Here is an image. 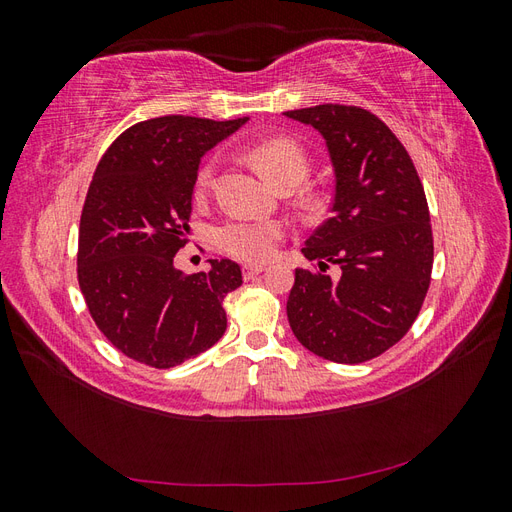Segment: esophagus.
I'll list each match as a JSON object with an SVG mask.
<instances>
[{
    "mask_svg": "<svg viewBox=\"0 0 512 512\" xmlns=\"http://www.w3.org/2000/svg\"><path fill=\"white\" fill-rule=\"evenodd\" d=\"M265 269H267L265 265H245V267H243V275L247 277V280H250V277H254V275L262 273Z\"/></svg>",
    "mask_w": 512,
    "mask_h": 512,
    "instance_id": "1",
    "label": "esophagus"
}]
</instances>
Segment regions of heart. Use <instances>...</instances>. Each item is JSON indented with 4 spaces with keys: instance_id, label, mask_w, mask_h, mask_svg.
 I'll list each match as a JSON object with an SVG mask.
<instances>
[{
    "instance_id": "b5f03b06",
    "label": "heart",
    "mask_w": 512,
    "mask_h": 512,
    "mask_svg": "<svg viewBox=\"0 0 512 512\" xmlns=\"http://www.w3.org/2000/svg\"><path fill=\"white\" fill-rule=\"evenodd\" d=\"M254 162L258 170L267 181L273 185L292 181L301 183L309 170V158L301 145H297L290 138H269L262 141L252 151ZM215 162H207L198 170L196 188L205 190L213 179ZM284 237V226L277 220H256V218H237L220 226L218 230V243L222 250L230 256L258 262L269 258L277 243Z\"/></svg>"
}]
</instances>
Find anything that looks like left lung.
I'll use <instances>...</instances> for the list:
<instances>
[{"instance_id": "left-lung-1", "label": "left lung", "mask_w": 512, "mask_h": 512, "mask_svg": "<svg viewBox=\"0 0 512 512\" xmlns=\"http://www.w3.org/2000/svg\"><path fill=\"white\" fill-rule=\"evenodd\" d=\"M284 115L322 134L335 175L331 218L301 250L320 271L294 269L290 329L322 359L365 363L410 331L425 301L433 237L423 183L406 147L365 108L318 104ZM329 264L340 267L337 281L323 273Z\"/></svg>"}]
</instances>
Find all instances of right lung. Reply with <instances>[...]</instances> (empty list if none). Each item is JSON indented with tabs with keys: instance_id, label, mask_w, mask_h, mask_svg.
Here are the masks:
<instances>
[{
	"instance_id": "add662e5",
	"label": "right lung",
	"mask_w": 512,
	"mask_h": 512,
	"mask_svg": "<svg viewBox=\"0 0 512 512\" xmlns=\"http://www.w3.org/2000/svg\"><path fill=\"white\" fill-rule=\"evenodd\" d=\"M247 117L166 115L136 123L106 149L81 213L79 286L98 329L130 359L168 369L209 350L226 331L224 297L241 267L209 260L185 275L175 254L190 232L200 158Z\"/></svg>"
}]
</instances>
